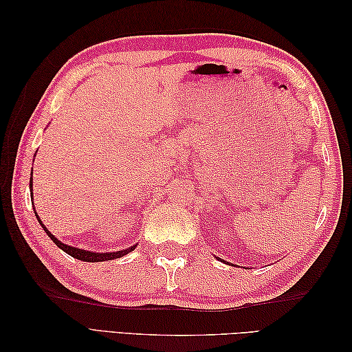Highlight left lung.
Listing matches in <instances>:
<instances>
[{
  "mask_svg": "<svg viewBox=\"0 0 352 352\" xmlns=\"http://www.w3.org/2000/svg\"><path fill=\"white\" fill-rule=\"evenodd\" d=\"M218 260H221V258H218ZM221 261H222V260H221Z\"/></svg>",
  "mask_w": 352,
  "mask_h": 352,
  "instance_id": "8db88e82",
  "label": "left lung"
}]
</instances>
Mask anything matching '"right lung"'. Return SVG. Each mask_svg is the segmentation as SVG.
<instances>
[{
	"instance_id": "add662e5",
	"label": "right lung",
	"mask_w": 352,
	"mask_h": 352,
	"mask_svg": "<svg viewBox=\"0 0 352 352\" xmlns=\"http://www.w3.org/2000/svg\"><path fill=\"white\" fill-rule=\"evenodd\" d=\"M30 189L33 190V184L30 183ZM36 218L39 219V216H37L36 213ZM39 223L42 226V228L47 231V234L51 237V241L54 242L58 248L63 250L65 252H68L69 256H72L74 258H78V260H83V261H92V263H95V261H106V260H113V258H119V257H124L125 254L131 252L134 248H136V245L130 246V248H126L124 251H118V252H92V251H86V250H80V248H76V246H68L66 243H62L60 241H58L57 237L52 236L50 231L47 230V227L43 226L42 221L39 219Z\"/></svg>"
}]
</instances>
